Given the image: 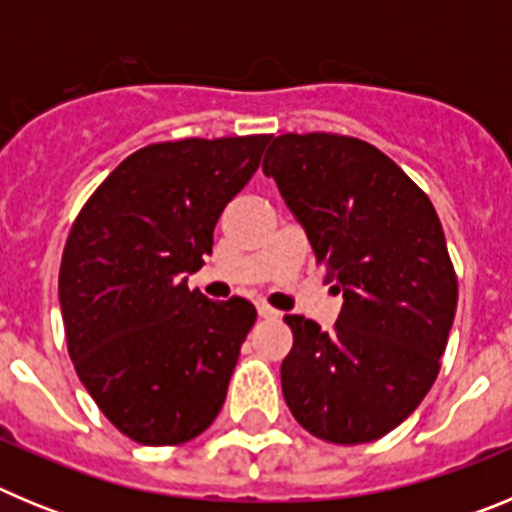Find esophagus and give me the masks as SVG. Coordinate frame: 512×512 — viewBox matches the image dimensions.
Listing matches in <instances>:
<instances>
[{
    "instance_id": "34e87169",
    "label": "esophagus",
    "mask_w": 512,
    "mask_h": 512,
    "mask_svg": "<svg viewBox=\"0 0 512 512\" xmlns=\"http://www.w3.org/2000/svg\"><path fill=\"white\" fill-rule=\"evenodd\" d=\"M256 310H259V318H264V320L279 318V312L274 310L271 305H266V302H259V305H256Z\"/></svg>"
}]
</instances>
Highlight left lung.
<instances>
[{
    "instance_id": "obj_1",
    "label": "left lung",
    "mask_w": 512,
    "mask_h": 512,
    "mask_svg": "<svg viewBox=\"0 0 512 512\" xmlns=\"http://www.w3.org/2000/svg\"><path fill=\"white\" fill-rule=\"evenodd\" d=\"M264 174L302 223L343 307L330 333L287 315L282 392L297 423L328 443L387 436L418 408L454 323L456 271L428 194L359 138L287 133Z\"/></svg>"
}]
</instances>
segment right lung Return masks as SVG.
<instances>
[{
  "mask_svg": "<svg viewBox=\"0 0 512 512\" xmlns=\"http://www.w3.org/2000/svg\"><path fill=\"white\" fill-rule=\"evenodd\" d=\"M271 135L184 138L130 153L71 225L58 274L66 346L117 431L176 446L217 418L256 307L187 287L217 217Z\"/></svg>",
  "mask_w": 512,
  "mask_h": 512,
  "instance_id": "right-lung-1",
  "label": "right lung"
}]
</instances>
